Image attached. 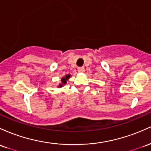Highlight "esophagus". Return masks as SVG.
<instances>
[{
    "label": "esophagus",
    "mask_w": 151,
    "mask_h": 151,
    "mask_svg": "<svg viewBox=\"0 0 151 151\" xmlns=\"http://www.w3.org/2000/svg\"><path fill=\"white\" fill-rule=\"evenodd\" d=\"M77 70H78L79 72H84V67H78V69H77Z\"/></svg>",
    "instance_id": "1"
}]
</instances>
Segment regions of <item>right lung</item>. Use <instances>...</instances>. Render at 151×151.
<instances>
[{"label":"right lung","instance_id":"1","mask_svg":"<svg viewBox=\"0 0 151 151\" xmlns=\"http://www.w3.org/2000/svg\"><path fill=\"white\" fill-rule=\"evenodd\" d=\"M69 77H70V75H69V74H68V75L66 76V77H63V78L62 79V80H61V81H62V84H65L66 82H67V80L69 78ZM62 86H63V84H59V87H62Z\"/></svg>","mask_w":151,"mask_h":151}]
</instances>
